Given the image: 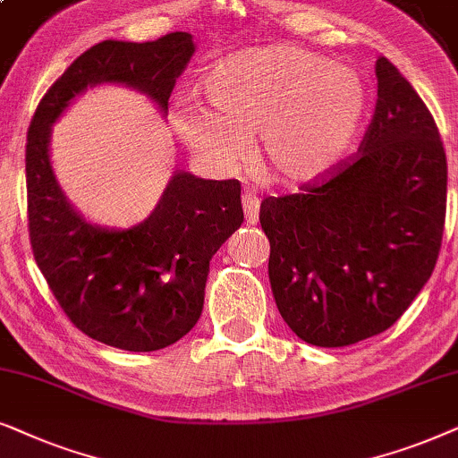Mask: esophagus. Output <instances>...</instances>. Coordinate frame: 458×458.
<instances>
[{
    "label": "esophagus",
    "mask_w": 458,
    "mask_h": 458,
    "mask_svg": "<svg viewBox=\"0 0 458 458\" xmlns=\"http://www.w3.org/2000/svg\"><path fill=\"white\" fill-rule=\"evenodd\" d=\"M259 203L261 200H259V197H255V194H251V192L242 194V209H245L249 224L259 222Z\"/></svg>",
    "instance_id": "1"
}]
</instances>
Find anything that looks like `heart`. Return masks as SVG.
Segmentation results:
<instances>
[{
    "mask_svg": "<svg viewBox=\"0 0 458 458\" xmlns=\"http://www.w3.org/2000/svg\"><path fill=\"white\" fill-rule=\"evenodd\" d=\"M200 88L211 109L188 98L174 111V130L194 157L230 174L258 133L261 165L284 182H310L339 163L369 105L352 66L291 44L219 60Z\"/></svg>",
    "mask_w": 458,
    "mask_h": 458,
    "instance_id": "obj_1",
    "label": "heart"
}]
</instances>
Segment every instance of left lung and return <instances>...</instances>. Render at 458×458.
I'll return each mask as SVG.
<instances>
[{"label": "left lung", "mask_w": 458, "mask_h": 458, "mask_svg": "<svg viewBox=\"0 0 458 458\" xmlns=\"http://www.w3.org/2000/svg\"><path fill=\"white\" fill-rule=\"evenodd\" d=\"M356 157L301 192L261 200L267 274L297 337L344 347L387 331L434 272L448 165L429 108L386 56Z\"/></svg>", "instance_id": "1"}]
</instances>
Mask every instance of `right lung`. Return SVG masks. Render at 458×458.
Listing matches in <instances>:
<instances>
[{
  "label": "right lung",
  "instance_id": "1",
  "mask_svg": "<svg viewBox=\"0 0 458 458\" xmlns=\"http://www.w3.org/2000/svg\"><path fill=\"white\" fill-rule=\"evenodd\" d=\"M194 54L191 33L157 41L106 39L83 52L41 98L27 133V209L35 261L79 331L127 352H155L197 325L209 261L241 228V182L175 172L144 222L89 224L58 186L52 125L75 96L100 83L142 91L167 113L175 79Z\"/></svg>",
  "mask_w": 458,
  "mask_h": 458
}]
</instances>
